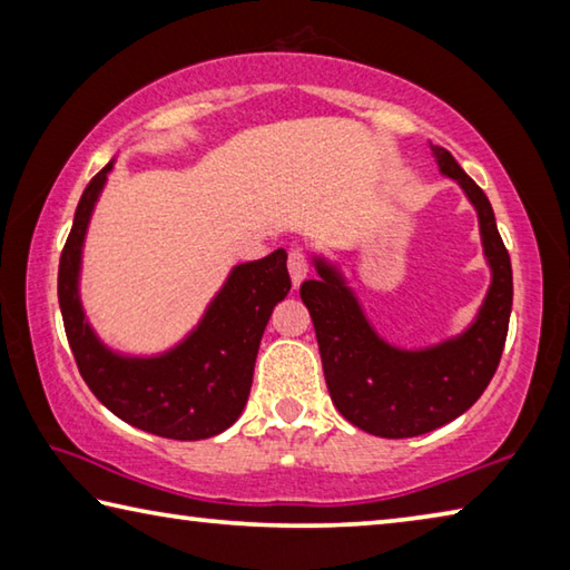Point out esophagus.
Masks as SVG:
<instances>
[{"label":"esophagus","mask_w":570,"mask_h":570,"mask_svg":"<svg viewBox=\"0 0 570 570\" xmlns=\"http://www.w3.org/2000/svg\"><path fill=\"white\" fill-rule=\"evenodd\" d=\"M287 269H291L295 287L307 277V273H311V263H307V255L303 253V249H293L291 257H287Z\"/></svg>","instance_id":"esophagus-1"}]
</instances>
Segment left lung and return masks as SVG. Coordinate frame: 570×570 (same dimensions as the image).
<instances>
[{
    "instance_id": "1",
    "label": "left lung",
    "mask_w": 570,
    "mask_h": 570,
    "mask_svg": "<svg viewBox=\"0 0 570 570\" xmlns=\"http://www.w3.org/2000/svg\"><path fill=\"white\" fill-rule=\"evenodd\" d=\"M431 153L438 169L455 179L473 205L491 267V285L473 323L441 343L407 351L375 331L333 259L313 255L317 279L301 285L335 407L345 421L377 438L423 435L463 415L491 383L508 335L513 269L493 207L448 149L431 145Z\"/></svg>"
}]
</instances>
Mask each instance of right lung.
I'll list each match as a JSON object with an SVG mask.
<instances>
[{
	"instance_id": "add662e5",
	"label": "right lung",
	"mask_w": 570,
	"mask_h": 570,
	"mask_svg": "<svg viewBox=\"0 0 570 570\" xmlns=\"http://www.w3.org/2000/svg\"><path fill=\"white\" fill-rule=\"evenodd\" d=\"M115 159L89 179L59 257L57 295L65 333L89 391L119 421L173 441H203L233 425L247 403L259 341L273 307L291 293L283 247L229 269L223 287L183 341L157 355H129L89 325L79 275L95 205Z\"/></svg>"
}]
</instances>
